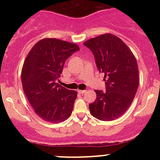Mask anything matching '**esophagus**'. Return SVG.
<instances>
[{"instance_id": "34e87169", "label": "esophagus", "mask_w": 160, "mask_h": 160, "mask_svg": "<svg viewBox=\"0 0 160 160\" xmlns=\"http://www.w3.org/2000/svg\"><path fill=\"white\" fill-rule=\"evenodd\" d=\"M79 93H80V94H84V93L86 92V90H80V89H79V90L78 91Z\"/></svg>"}]
</instances>
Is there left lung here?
Segmentation results:
<instances>
[{
  "instance_id": "8db88e82",
  "label": "left lung",
  "mask_w": 160,
  "mask_h": 160,
  "mask_svg": "<svg viewBox=\"0 0 160 160\" xmlns=\"http://www.w3.org/2000/svg\"><path fill=\"white\" fill-rule=\"evenodd\" d=\"M93 53L99 72L104 74L106 91L95 90L96 99L89 104L91 114L99 120L120 117L132 103L139 84L136 58L120 38L105 34L83 43Z\"/></svg>"
}]
</instances>
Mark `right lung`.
Masks as SVG:
<instances>
[{
  "label": "right lung",
  "mask_w": 160,
  "mask_h": 160,
  "mask_svg": "<svg viewBox=\"0 0 160 160\" xmlns=\"http://www.w3.org/2000/svg\"><path fill=\"white\" fill-rule=\"evenodd\" d=\"M78 50L76 43L44 38L34 44L24 62L21 74L24 92L43 120L58 123L72 113L78 92L56 82L66 59Z\"/></svg>",
  "instance_id": "add662e5"
}]
</instances>
